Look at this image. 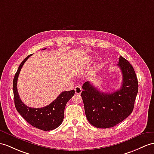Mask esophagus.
Listing matches in <instances>:
<instances>
[{"label": "esophagus", "instance_id": "esophagus-1", "mask_svg": "<svg viewBox=\"0 0 154 154\" xmlns=\"http://www.w3.org/2000/svg\"><path fill=\"white\" fill-rule=\"evenodd\" d=\"M82 88H81V86H79V85H78V86H76V87H75V88H74V91H75V93H76V94H78V95H80V94H81V93H82Z\"/></svg>", "mask_w": 154, "mask_h": 154}]
</instances>
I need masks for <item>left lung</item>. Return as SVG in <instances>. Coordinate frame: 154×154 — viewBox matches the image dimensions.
Segmentation results:
<instances>
[{
	"instance_id": "obj_1",
	"label": "left lung",
	"mask_w": 154,
	"mask_h": 154,
	"mask_svg": "<svg viewBox=\"0 0 154 154\" xmlns=\"http://www.w3.org/2000/svg\"><path fill=\"white\" fill-rule=\"evenodd\" d=\"M118 66L122 76L119 89L112 93H102L89 82L82 86V98L88 122L97 128L106 129L122 122L133 110L138 84L133 67L120 56Z\"/></svg>"
}]
</instances>
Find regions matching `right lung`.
<instances>
[{
	"instance_id": "right-lung-1",
	"label": "right lung",
	"mask_w": 154,
	"mask_h": 154,
	"mask_svg": "<svg viewBox=\"0 0 154 154\" xmlns=\"http://www.w3.org/2000/svg\"><path fill=\"white\" fill-rule=\"evenodd\" d=\"M31 55L32 54L28 55L21 62L15 74L13 80L15 106L22 117L32 126L43 131L54 130L58 127L63 122L66 104L74 95L75 91L74 90L63 91L51 103L42 108H35L26 106L19 96L17 82L22 66Z\"/></svg>"
}]
</instances>
